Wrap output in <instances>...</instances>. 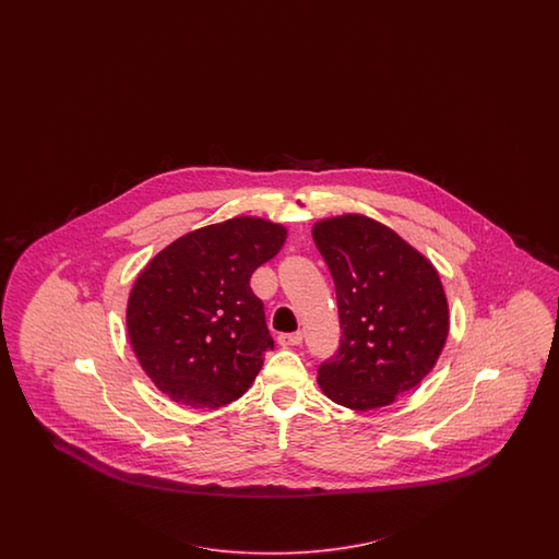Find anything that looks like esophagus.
<instances>
[{
    "instance_id": "1",
    "label": "esophagus",
    "mask_w": 559,
    "mask_h": 559,
    "mask_svg": "<svg viewBox=\"0 0 559 559\" xmlns=\"http://www.w3.org/2000/svg\"><path fill=\"white\" fill-rule=\"evenodd\" d=\"M304 342V332H293V334H281L278 344L281 346H299Z\"/></svg>"
}]
</instances>
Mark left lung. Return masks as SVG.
I'll return each mask as SVG.
<instances>
[{
	"mask_svg": "<svg viewBox=\"0 0 559 559\" xmlns=\"http://www.w3.org/2000/svg\"><path fill=\"white\" fill-rule=\"evenodd\" d=\"M336 287L340 348L318 369L323 393L367 412L390 406L437 365L449 304L432 262L388 225L365 215L311 229Z\"/></svg>",
	"mask_w": 559,
	"mask_h": 559,
	"instance_id": "1",
	"label": "left lung"
}]
</instances>
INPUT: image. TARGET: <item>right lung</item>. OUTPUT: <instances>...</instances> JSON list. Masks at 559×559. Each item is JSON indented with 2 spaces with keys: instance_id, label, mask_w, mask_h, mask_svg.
<instances>
[{
  "instance_id": "right-lung-1",
  "label": "right lung",
  "mask_w": 559,
  "mask_h": 559,
  "mask_svg": "<svg viewBox=\"0 0 559 559\" xmlns=\"http://www.w3.org/2000/svg\"><path fill=\"white\" fill-rule=\"evenodd\" d=\"M285 239L278 223L234 217L178 237L139 272L127 332L171 402L217 409L250 390L274 348L250 278Z\"/></svg>"
}]
</instances>
